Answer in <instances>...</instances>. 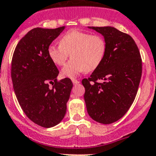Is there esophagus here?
I'll return each instance as SVG.
<instances>
[{
	"label": "esophagus",
	"mask_w": 156,
	"mask_h": 156,
	"mask_svg": "<svg viewBox=\"0 0 156 156\" xmlns=\"http://www.w3.org/2000/svg\"><path fill=\"white\" fill-rule=\"evenodd\" d=\"M72 83H73L74 85H78V84H79V81H78L77 79H75V78H72Z\"/></svg>",
	"instance_id": "esophagus-1"
}]
</instances>
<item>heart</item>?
Wrapping results in <instances>:
<instances>
[{
    "instance_id": "heart-1",
    "label": "heart",
    "mask_w": 156,
    "mask_h": 156,
    "mask_svg": "<svg viewBox=\"0 0 156 156\" xmlns=\"http://www.w3.org/2000/svg\"><path fill=\"white\" fill-rule=\"evenodd\" d=\"M106 49L103 36L75 29L62 35L59 44H50L48 54L53 63L62 66L70 53L72 59L62 68V75L75 78L84 71L93 72L98 68L104 59Z\"/></svg>"
}]
</instances>
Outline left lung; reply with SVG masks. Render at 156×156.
Returning <instances> with one entry per match:
<instances>
[{
    "mask_svg": "<svg viewBox=\"0 0 156 156\" xmlns=\"http://www.w3.org/2000/svg\"><path fill=\"white\" fill-rule=\"evenodd\" d=\"M88 28L103 36L107 49L101 65L82 80L84 101L90 118L108 125L123 117L131 106L142 75V59L129 34L111 26Z\"/></svg>",
    "mask_w": 156,
    "mask_h": 156,
    "instance_id": "left-lung-1",
    "label": "left lung"
}]
</instances>
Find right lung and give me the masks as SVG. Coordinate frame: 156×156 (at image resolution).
Returning a JSON list of instances; mask_svg holds the SVG:
<instances>
[{"mask_svg":"<svg viewBox=\"0 0 156 156\" xmlns=\"http://www.w3.org/2000/svg\"><path fill=\"white\" fill-rule=\"evenodd\" d=\"M64 29H31L16 47L11 64L12 86L22 109L34 123L47 128L63 119L73 86L69 78L57 81L59 71L48 54V47Z\"/></svg>","mask_w":156,"mask_h":156,"instance_id":"obj_1","label":"right lung"}]
</instances>
